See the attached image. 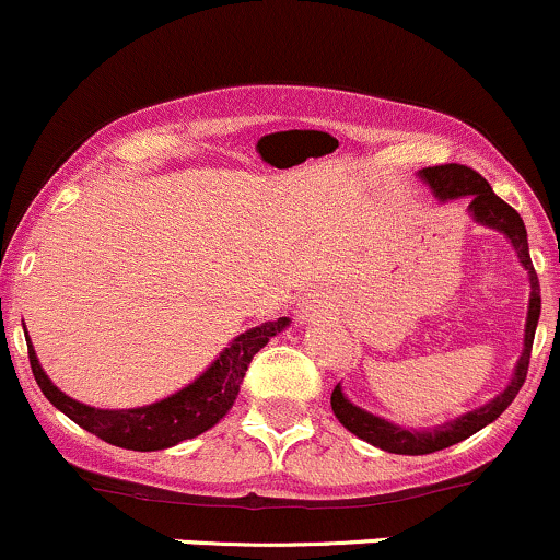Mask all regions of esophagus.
<instances>
[{
  "mask_svg": "<svg viewBox=\"0 0 560 560\" xmlns=\"http://www.w3.org/2000/svg\"><path fill=\"white\" fill-rule=\"evenodd\" d=\"M320 311H324V298H320L318 292H313V294H307V298H302L300 311H298L300 324H307V320H316Z\"/></svg>",
  "mask_w": 560,
  "mask_h": 560,
  "instance_id": "esophagus-1",
  "label": "esophagus"
}]
</instances>
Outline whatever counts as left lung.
Listing matches in <instances>:
<instances>
[{
    "mask_svg": "<svg viewBox=\"0 0 560 560\" xmlns=\"http://www.w3.org/2000/svg\"><path fill=\"white\" fill-rule=\"evenodd\" d=\"M421 182L429 184V189L434 191L436 199L447 202V199H460L468 197V215L479 223V226L494 229L511 242V247L516 249L518 262L524 266V271L529 273V311H526V326H524V350L518 355L516 369H513L511 382L508 387L494 395L490 402L479 405V408L468 410V413L458 416V419L440 423V427L429 429H405L397 427L382 416L369 413V410L358 408L355 402L347 400L342 392V384H337L331 392V410L337 416L339 423L345 429H350L352 434L361 436V440L369 442V445L387 450V453L397 455H429L436 453V450H445L455 442H464L466 436L477 434L479 429H485L487 423L500 419V413L513 402V397L522 389L526 369H529V355H532V342H535L537 320H539V279L535 273V266H532L529 258V242H526V226L522 215L511 208V205L503 202L492 191V186L487 184V178H481L477 171H471L468 165L447 163V165H434V168L419 171Z\"/></svg>",
    "mask_w": 560,
    "mask_h": 560,
    "instance_id": "8db88e82",
    "label": "left lung"
}]
</instances>
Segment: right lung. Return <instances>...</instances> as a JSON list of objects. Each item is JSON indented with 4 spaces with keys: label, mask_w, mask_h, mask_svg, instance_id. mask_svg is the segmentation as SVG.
<instances>
[{
    "label": "right lung",
    "mask_w": 560,
    "mask_h": 560,
    "mask_svg": "<svg viewBox=\"0 0 560 560\" xmlns=\"http://www.w3.org/2000/svg\"><path fill=\"white\" fill-rule=\"evenodd\" d=\"M289 324H292L289 318H276L253 326V329L231 339L229 347H223L221 355L195 382L163 397V400L126 410L92 408V405L68 397L66 392L55 387L52 378L44 374L28 331H25V342H28V361L36 384L57 410H62L70 421H75L81 429L115 447L152 453V450L173 447L184 440H195V436L213 429L240 395V384L247 374V365L253 363L255 352H260V347H266L268 339L284 331Z\"/></svg>",
    "instance_id": "right-lung-1"
}]
</instances>
